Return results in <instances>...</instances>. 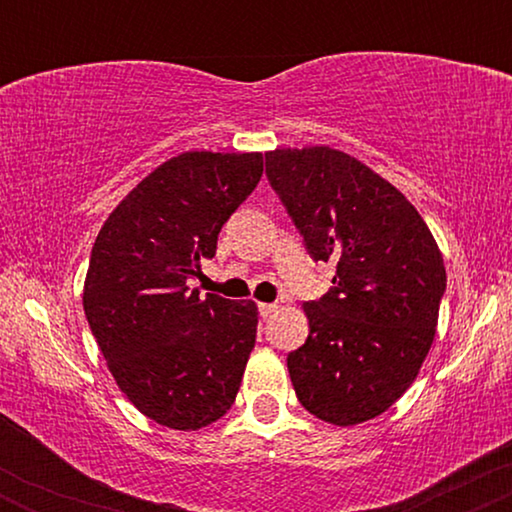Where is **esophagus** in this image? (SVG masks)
Returning a JSON list of instances; mask_svg holds the SVG:
<instances>
[{"label": "esophagus", "instance_id": "esophagus-1", "mask_svg": "<svg viewBox=\"0 0 512 512\" xmlns=\"http://www.w3.org/2000/svg\"><path fill=\"white\" fill-rule=\"evenodd\" d=\"M276 308H279L276 303H260V315L262 317H272L276 313Z\"/></svg>", "mask_w": 512, "mask_h": 512}]
</instances>
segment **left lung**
Returning a JSON list of instances; mask_svg holds the SVG:
<instances>
[{
	"mask_svg": "<svg viewBox=\"0 0 512 512\" xmlns=\"http://www.w3.org/2000/svg\"><path fill=\"white\" fill-rule=\"evenodd\" d=\"M264 158L310 257L337 262L332 289L303 305L308 339L286 358L298 402L334 426L375 419L436 337L443 255L414 204L358 158L330 146Z\"/></svg>",
	"mask_w": 512,
	"mask_h": 512,
	"instance_id": "1",
	"label": "left lung"
}]
</instances>
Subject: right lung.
Returning <instances> with one entry per match:
<instances>
[{
    "mask_svg": "<svg viewBox=\"0 0 512 512\" xmlns=\"http://www.w3.org/2000/svg\"><path fill=\"white\" fill-rule=\"evenodd\" d=\"M262 178V154L187 151L117 204L91 250L88 327L117 387L156 424L197 431L236 402L257 305L190 289L228 216Z\"/></svg>",
    "mask_w": 512,
    "mask_h": 512,
    "instance_id": "obj_1",
    "label": "right lung"
}]
</instances>
